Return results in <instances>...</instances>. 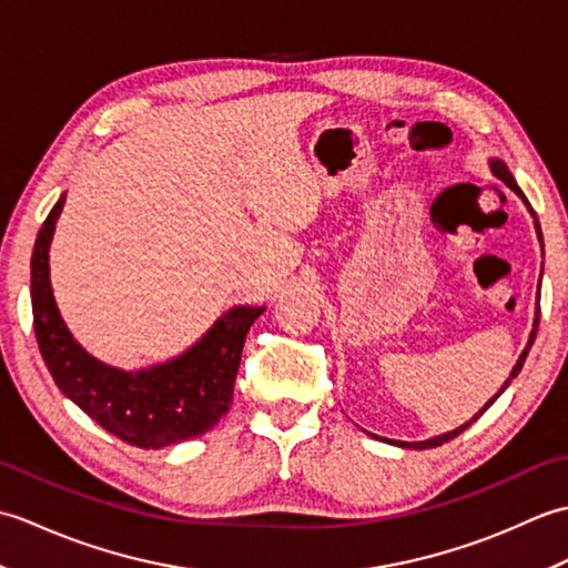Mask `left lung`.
Segmentation results:
<instances>
[{
  "label": "left lung",
  "mask_w": 568,
  "mask_h": 568,
  "mask_svg": "<svg viewBox=\"0 0 568 568\" xmlns=\"http://www.w3.org/2000/svg\"><path fill=\"white\" fill-rule=\"evenodd\" d=\"M490 171H493V175H496V178H500L503 180V183L505 185H508L510 190H515L517 192V195H520L523 200H525V204H527V207H529V202H527V197L523 195V190L520 187H517V183H515V178H513V173L508 171V165H505L503 161H498V159H493L490 161ZM529 212H532V207H529ZM535 214V212H532ZM535 226H537V236H539V241H541V232H539V222H535ZM537 327H539V310H537V317H535V324H532V334H529V342H527V346H525V352L520 354V358H517V364H515V368L510 371V378L508 381H505V385H503V388H500V393L505 390V388H508V385L513 383V378L517 376V373H520L523 371V364H525V358H527V354H529V348H532V342H535V336H537ZM500 393L496 395V397H493V400H488L486 403V407L484 409H480V413L478 415H474V417H470L468 422H466V425H462V427H456L454 432H446V434H439V437H434V439H427V442H413V444H409V442H390V444H397V446H405V449H434V446H442L444 442H452L454 437H458V434H462L466 427H470V422H474V419H478L480 415H484L486 413V409L493 405V403H496L498 400V397H500Z\"/></svg>",
  "instance_id": "8db88e82"
}]
</instances>
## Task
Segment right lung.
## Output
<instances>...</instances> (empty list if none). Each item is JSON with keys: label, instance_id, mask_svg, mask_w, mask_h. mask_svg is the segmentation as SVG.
Segmentation results:
<instances>
[{"label": "right lung", "instance_id": "right-lung-1", "mask_svg": "<svg viewBox=\"0 0 568 568\" xmlns=\"http://www.w3.org/2000/svg\"><path fill=\"white\" fill-rule=\"evenodd\" d=\"M63 202L60 197L45 216L31 256L36 342L55 385L102 429L131 446L161 449L200 437L232 405L246 334L265 307L229 310L195 346L161 366L122 371L102 364L72 339L53 297L48 248Z\"/></svg>", "mask_w": 568, "mask_h": 568}]
</instances>
